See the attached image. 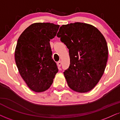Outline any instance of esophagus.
<instances>
[{"label": "esophagus", "mask_w": 120, "mask_h": 120, "mask_svg": "<svg viewBox=\"0 0 120 120\" xmlns=\"http://www.w3.org/2000/svg\"><path fill=\"white\" fill-rule=\"evenodd\" d=\"M57 66H58L59 68H60V66H61V61H58L57 63Z\"/></svg>", "instance_id": "esophagus-1"}]
</instances>
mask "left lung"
<instances>
[{
  "mask_svg": "<svg viewBox=\"0 0 120 120\" xmlns=\"http://www.w3.org/2000/svg\"><path fill=\"white\" fill-rule=\"evenodd\" d=\"M57 36L69 49L70 64L64 72L68 86L79 93L90 91L103 75L107 62L105 37L96 27L80 22L63 25Z\"/></svg>",
  "mask_w": 120,
  "mask_h": 120,
  "instance_id": "obj_1",
  "label": "left lung"
}]
</instances>
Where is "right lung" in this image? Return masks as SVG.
Here are the masks:
<instances>
[{
	"label": "right lung",
	"instance_id": "right-lung-1",
	"mask_svg": "<svg viewBox=\"0 0 120 120\" xmlns=\"http://www.w3.org/2000/svg\"><path fill=\"white\" fill-rule=\"evenodd\" d=\"M59 27L50 23H34L18 38L14 53L15 63L27 86L35 92L47 90L58 72L51 57L50 41Z\"/></svg>",
	"mask_w": 120,
	"mask_h": 120
}]
</instances>
